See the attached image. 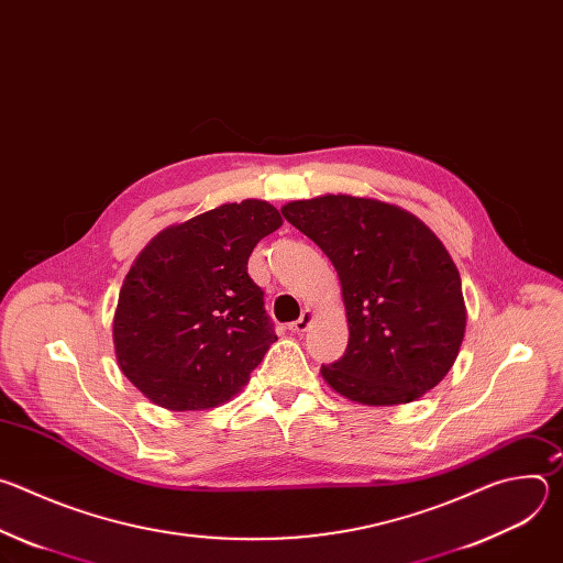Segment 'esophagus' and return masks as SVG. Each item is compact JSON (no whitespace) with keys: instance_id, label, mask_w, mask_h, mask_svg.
<instances>
[{"instance_id":"34e87169","label":"esophagus","mask_w":563,"mask_h":563,"mask_svg":"<svg viewBox=\"0 0 563 563\" xmlns=\"http://www.w3.org/2000/svg\"><path fill=\"white\" fill-rule=\"evenodd\" d=\"M313 318H316V311H313V309H305V311L300 313V318L294 320V323L289 325V330H291L294 334H302V332L309 330V325L313 323Z\"/></svg>"}]
</instances>
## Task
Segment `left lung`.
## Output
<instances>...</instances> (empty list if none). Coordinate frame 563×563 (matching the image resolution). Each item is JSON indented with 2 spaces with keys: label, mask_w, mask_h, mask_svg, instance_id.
Segmentation results:
<instances>
[{
  "label": "left lung",
  "mask_w": 563,
  "mask_h": 563,
  "mask_svg": "<svg viewBox=\"0 0 563 563\" xmlns=\"http://www.w3.org/2000/svg\"><path fill=\"white\" fill-rule=\"evenodd\" d=\"M280 211L341 280L350 343L320 367L323 380L361 406H404L437 387L467 325L461 276L437 233L404 207L347 194Z\"/></svg>",
  "instance_id": "left-lung-1"
}]
</instances>
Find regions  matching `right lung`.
<instances>
[{
	"label": "right lung",
	"mask_w": 563,
	"mask_h": 563,
	"mask_svg": "<svg viewBox=\"0 0 563 563\" xmlns=\"http://www.w3.org/2000/svg\"><path fill=\"white\" fill-rule=\"evenodd\" d=\"M280 224L265 200L224 202L169 224L137 254L118 296L113 350L151 404L209 410L250 383L278 339L247 261Z\"/></svg>",
	"instance_id": "obj_1"
}]
</instances>
